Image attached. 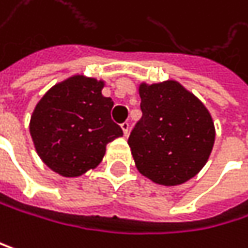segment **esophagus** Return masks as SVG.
I'll use <instances>...</instances> for the list:
<instances>
[{
    "mask_svg": "<svg viewBox=\"0 0 248 248\" xmlns=\"http://www.w3.org/2000/svg\"><path fill=\"white\" fill-rule=\"evenodd\" d=\"M120 128H122L123 134H125V137H126V135H128V132H129V123H128V122H123L122 125H120Z\"/></svg>",
    "mask_w": 248,
    "mask_h": 248,
    "instance_id": "obj_1",
    "label": "esophagus"
}]
</instances>
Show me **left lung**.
Wrapping results in <instances>:
<instances>
[{"instance_id": "left-lung-1", "label": "left lung", "mask_w": 248, "mask_h": 248, "mask_svg": "<svg viewBox=\"0 0 248 248\" xmlns=\"http://www.w3.org/2000/svg\"><path fill=\"white\" fill-rule=\"evenodd\" d=\"M142 117L128 144L141 174L164 186L196 176L206 164L215 142L208 108L176 81L141 84Z\"/></svg>"}]
</instances>
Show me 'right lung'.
I'll return each mask as SVG.
<instances>
[{
    "label": "right lung",
    "instance_id": "1",
    "mask_svg": "<svg viewBox=\"0 0 248 248\" xmlns=\"http://www.w3.org/2000/svg\"><path fill=\"white\" fill-rule=\"evenodd\" d=\"M103 81L75 75L52 87L30 119V135L42 161L63 177L95 169L106 145L123 135L110 117L113 100Z\"/></svg>",
    "mask_w": 248,
    "mask_h": 248
}]
</instances>
